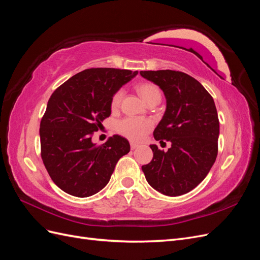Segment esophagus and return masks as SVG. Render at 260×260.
Segmentation results:
<instances>
[{
	"label": "esophagus",
	"instance_id": "esophagus-1",
	"mask_svg": "<svg viewBox=\"0 0 260 260\" xmlns=\"http://www.w3.org/2000/svg\"><path fill=\"white\" fill-rule=\"evenodd\" d=\"M130 146H131V149H137V148L139 147V145H138V144H136V143H133V142H132V143L130 144Z\"/></svg>",
	"mask_w": 260,
	"mask_h": 260
}]
</instances>
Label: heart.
Returning a JSON list of instances; mask_svg holds the SVG:
<instances>
[{"label": "heart", "instance_id": "heart-1", "mask_svg": "<svg viewBox=\"0 0 260 260\" xmlns=\"http://www.w3.org/2000/svg\"><path fill=\"white\" fill-rule=\"evenodd\" d=\"M137 91L145 103L147 104L149 101L156 96H160V91L156 85L152 83H142L137 86ZM122 98V90L117 91L112 99V108L115 109L120 104ZM153 128V122L143 118H132L127 117L117 123V131L121 136L127 138L135 142H140L144 139L147 133Z\"/></svg>", "mask_w": 260, "mask_h": 260}]
</instances>
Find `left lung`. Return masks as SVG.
Segmentation results:
<instances>
[{"instance_id": "1", "label": "left lung", "mask_w": 260, "mask_h": 260, "mask_svg": "<svg viewBox=\"0 0 260 260\" xmlns=\"http://www.w3.org/2000/svg\"><path fill=\"white\" fill-rule=\"evenodd\" d=\"M140 75L164 92L166 111L154 138L171 143L167 152L149 145L154 155L151 162L142 166L146 181L164 195L185 194L205 179L218 154L219 120L214 99L184 73L167 69Z\"/></svg>"}]
</instances>
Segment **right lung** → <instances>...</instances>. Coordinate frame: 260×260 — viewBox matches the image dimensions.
Segmentation results:
<instances>
[{"mask_svg":"<svg viewBox=\"0 0 260 260\" xmlns=\"http://www.w3.org/2000/svg\"><path fill=\"white\" fill-rule=\"evenodd\" d=\"M137 75L127 69H85L51 95L40 123L41 156L60 190L77 198L96 194L130 152L128 140L120 136L96 146L92 135L111 116L114 94Z\"/></svg>","mask_w":260,"mask_h":260,"instance_id":"add662e5","label":"right lung"}]
</instances>
